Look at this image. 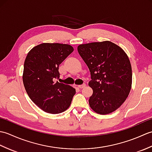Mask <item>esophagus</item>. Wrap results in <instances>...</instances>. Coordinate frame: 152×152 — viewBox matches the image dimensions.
Instances as JSON below:
<instances>
[{"instance_id": "obj_1", "label": "esophagus", "mask_w": 152, "mask_h": 152, "mask_svg": "<svg viewBox=\"0 0 152 152\" xmlns=\"http://www.w3.org/2000/svg\"><path fill=\"white\" fill-rule=\"evenodd\" d=\"M85 87H86V84H85V83H83V84H82V85H79V86H78V88H80V89H82V88H85Z\"/></svg>"}]
</instances>
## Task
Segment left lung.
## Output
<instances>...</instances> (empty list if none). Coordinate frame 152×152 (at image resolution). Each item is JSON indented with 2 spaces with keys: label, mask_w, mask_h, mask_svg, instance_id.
<instances>
[{
  "label": "left lung",
  "mask_w": 152,
  "mask_h": 152,
  "mask_svg": "<svg viewBox=\"0 0 152 152\" xmlns=\"http://www.w3.org/2000/svg\"><path fill=\"white\" fill-rule=\"evenodd\" d=\"M78 51L91 72L90 107L101 115L114 112L125 101L131 89L132 69L127 53L108 40L80 44Z\"/></svg>",
  "instance_id": "1"
}]
</instances>
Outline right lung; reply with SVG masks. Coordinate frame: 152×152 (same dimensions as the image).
Listing matches in <instances>:
<instances>
[{
    "instance_id": "add662e5",
    "label": "right lung",
    "mask_w": 152,
    "mask_h": 152,
    "mask_svg": "<svg viewBox=\"0 0 152 152\" xmlns=\"http://www.w3.org/2000/svg\"><path fill=\"white\" fill-rule=\"evenodd\" d=\"M74 51L72 46L42 43L28 51L24 62L23 82L28 96L43 111L56 114L69 107L76 89L58 82L59 66Z\"/></svg>"
}]
</instances>
